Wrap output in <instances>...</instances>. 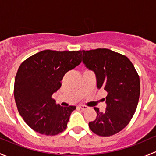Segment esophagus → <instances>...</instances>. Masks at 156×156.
Here are the masks:
<instances>
[{
  "label": "esophagus",
  "mask_w": 156,
  "mask_h": 156,
  "mask_svg": "<svg viewBox=\"0 0 156 156\" xmlns=\"http://www.w3.org/2000/svg\"><path fill=\"white\" fill-rule=\"evenodd\" d=\"M79 108H81V109H82V110H86L87 108V106H83V105H81V106H79Z\"/></svg>",
  "instance_id": "esophagus-1"
}]
</instances>
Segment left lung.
Masks as SVG:
<instances>
[{"mask_svg": "<svg viewBox=\"0 0 156 156\" xmlns=\"http://www.w3.org/2000/svg\"><path fill=\"white\" fill-rule=\"evenodd\" d=\"M85 66L95 73L98 89L107 92L106 108L94 107L97 118L89 122L94 133L109 136L119 133L134 115L140 94V77L127 56L106 48L82 50Z\"/></svg>", "mask_w": 156, "mask_h": 156, "instance_id": "8db88e82", "label": "left lung"}]
</instances>
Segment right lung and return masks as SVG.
<instances>
[{"label": "right lung", "mask_w": 156, "mask_h": 156, "mask_svg": "<svg viewBox=\"0 0 156 156\" xmlns=\"http://www.w3.org/2000/svg\"><path fill=\"white\" fill-rule=\"evenodd\" d=\"M81 62V51L45 50L26 59L19 67L14 98L23 120L34 131L56 135L66 130L75 106L63 107L52 98L69 71Z\"/></svg>", "instance_id": "right-lung-1"}]
</instances>
